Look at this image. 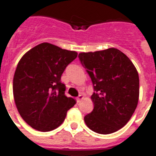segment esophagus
<instances>
[{
  "mask_svg": "<svg viewBox=\"0 0 156 156\" xmlns=\"http://www.w3.org/2000/svg\"><path fill=\"white\" fill-rule=\"evenodd\" d=\"M83 98H84V96L82 95V94H79V95H78V97H77V98H76V99H77V102H79Z\"/></svg>",
  "mask_w": 156,
  "mask_h": 156,
  "instance_id": "esophagus-1",
  "label": "esophagus"
}]
</instances>
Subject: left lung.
Masks as SVG:
<instances>
[{
  "instance_id": "8db88e82",
  "label": "left lung",
  "mask_w": 156,
  "mask_h": 156,
  "mask_svg": "<svg viewBox=\"0 0 156 156\" xmlns=\"http://www.w3.org/2000/svg\"><path fill=\"white\" fill-rule=\"evenodd\" d=\"M78 58L90 77L94 90L91 95L93 111L84 117L87 126L102 135L119 131L137 107V69L126 54L115 48L80 53Z\"/></svg>"
}]
</instances>
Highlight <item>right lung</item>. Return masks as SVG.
Segmentation results:
<instances>
[{"label":"right lung","mask_w":156,"mask_h":156,"mask_svg":"<svg viewBox=\"0 0 156 156\" xmlns=\"http://www.w3.org/2000/svg\"><path fill=\"white\" fill-rule=\"evenodd\" d=\"M77 56V52L44 42L19 61L12 82L14 101L21 118L35 130L56 129L76 103L65 95L61 77Z\"/></svg>","instance_id":"obj_1"}]
</instances>
